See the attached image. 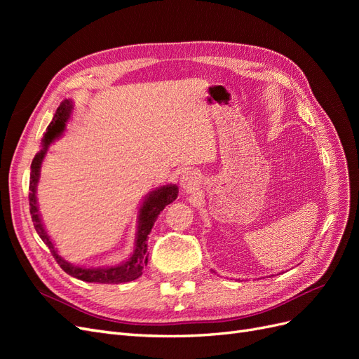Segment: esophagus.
<instances>
[{
	"label": "esophagus",
	"instance_id": "34e87169",
	"mask_svg": "<svg viewBox=\"0 0 359 359\" xmlns=\"http://www.w3.org/2000/svg\"><path fill=\"white\" fill-rule=\"evenodd\" d=\"M198 184H199V177H198V173H194V172H187L186 175H182V178H181V187L184 190H191L196 187Z\"/></svg>",
	"mask_w": 359,
	"mask_h": 359
}]
</instances>
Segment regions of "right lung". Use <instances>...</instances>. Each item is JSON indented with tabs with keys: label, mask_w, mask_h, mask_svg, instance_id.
I'll use <instances>...</instances> for the list:
<instances>
[{
	"label": "right lung",
	"mask_w": 359,
	"mask_h": 359,
	"mask_svg": "<svg viewBox=\"0 0 359 359\" xmlns=\"http://www.w3.org/2000/svg\"><path fill=\"white\" fill-rule=\"evenodd\" d=\"M70 112H72V103L69 100H64L57 109L52 123L48 126L45 137H43V145H45V148H41L34 156V158H32L31 173H29V194H28L31 219H32V223H34V227H36L39 236L41 238L43 243L49 247L52 256L55 257L61 269L66 271L69 276H72L74 278H79L82 281H88V283H103V285L127 283V281L136 280L137 277L142 276V271L148 262V255H147L148 233L151 232V227L154 226V222L157 220L158 214L165 210V206L177 199L178 187H175V186L161 187V189L151 193L147 198V201L144 202V205L140 206L136 250L132 255V257L127 260V262H124L123 265H118V266L94 268V269L74 266V265L66 262V260H64L61 256H58L57 250L53 248V244L50 243L48 233L45 232V229H43V226H41L39 210H37V202H36V186L39 182L40 165H41L43 157H45V154H46V148L53 139L58 137L62 133L64 127H66V121L70 116Z\"/></svg>",
	"instance_id": "add662e5"
}]
</instances>
